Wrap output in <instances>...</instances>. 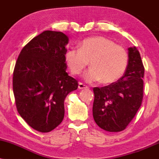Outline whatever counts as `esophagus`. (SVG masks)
<instances>
[{"label": "esophagus", "mask_w": 159, "mask_h": 159, "mask_svg": "<svg viewBox=\"0 0 159 159\" xmlns=\"http://www.w3.org/2000/svg\"><path fill=\"white\" fill-rule=\"evenodd\" d=\"M85 88H88V87L86 86L85 84H84L81 83V82H79V84H78V89L82 90V89H85Z\"/></svg>", "instance_id": "1"}]
</instances>
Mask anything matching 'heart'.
<instances>
[{"mask_svg":"<svg viewBox=\"0 0 159 159\" xmlns=\"http://www.w3.org/2000/svg\"><path fill=\"white\" fill-rule=\"evenodd\" d=\"M65 60L73 75L81 73L90 61L92 67L84 75L89 83L100 80L103 84L113 83L123 75L128 65L125 48L102 36L87 38L80 48L69 49Z\"/></svg>","mask_w":159,"mask_h":159,"instance_id":"heart-1","label":"heart"}]
</instances>
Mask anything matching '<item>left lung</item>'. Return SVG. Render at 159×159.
<instances>
[{
    "label": "left lung",
    "mask_w": 159,
    "mask_h": 159,
    "mask_svg": "<svg viewBox=\"0 0 159 159\" xmlns=\"http://www.w3.org/2000/svg\"><path fill=\"white\" fill-rule=\"evenodd\" d=\"M125 73L116 82L94 87L93 115L101 129L123 131L135 116L143 99L144 67L136 47H130Z\"/></svg>",
    "instance_id": "left-lung-1"
}]
</instances>
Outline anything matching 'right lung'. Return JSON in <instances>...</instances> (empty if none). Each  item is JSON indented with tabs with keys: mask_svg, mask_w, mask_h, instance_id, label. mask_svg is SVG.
<instances>
[{
	"mask_svg": "<svg viewBox=\"0 0 159 159\" xmlns=\"http://www.w3.org/2000/svg\"><path fill=\"white\" fill-rule=\"evenodd\" d=\"M62 32L45 30L22 48L16 61L12 86L20 116L33 129L49 132L64 117V100L77 90L78 81L66 72V45Z\"/></svg>",
	"mask_w": 159,
	"mask_h": 159,
	"instance_id": "1",
	"label": "right lung"
}]
</instances>
